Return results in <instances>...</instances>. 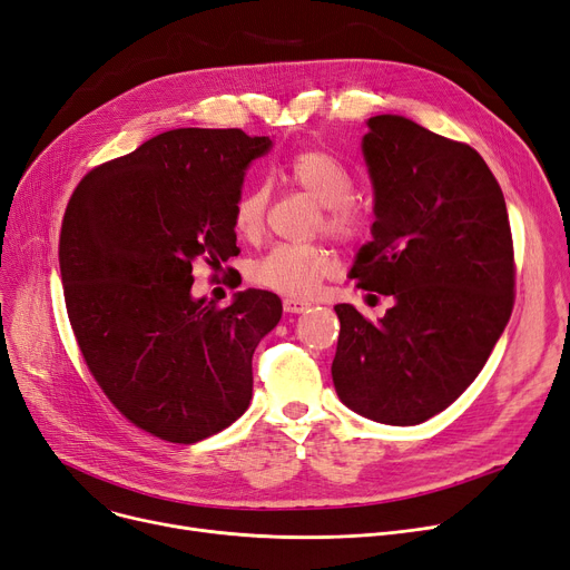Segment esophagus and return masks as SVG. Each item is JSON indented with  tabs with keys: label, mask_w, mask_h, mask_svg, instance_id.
<instances>
[{
	"label": "esophagus",
	"mask_w": 570,
	"mask_h": 570,
	"mask_svg": "<svg viewBox=\"0 0 570 570\" xmlns=\"http://www.w3.org/2000/svg\"><path fill=\"white\" fill-rule=\"evenodd\" d=\"M311 304L308 302H302V299H285L283 302V308L285 313H304Z\"/></svg>",
	"instance_id": "34e87169"
}]
</instances>
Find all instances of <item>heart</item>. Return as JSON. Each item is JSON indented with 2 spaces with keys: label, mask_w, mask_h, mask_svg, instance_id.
<instances>
[{
  "label": "heart",
  "mask_w": 570,
  "mask_h": 570,
  "mask_svg": "<svg viewBox=\"0 0 570 570\" xmlns=\"http://www.w3.org/2000/svg\"><path fill=\"white\" fill-rule=\"evenodd\" d=\"M281 175L321 206L317 229L341 243H360L370 234L372 215L353 198L355 177L325 149H302L292 154ZM268 210V189L257 185L245 189L234 203V229L243 238H257L264 229ZM336 259L323 245H273L262 255L249 278L292 299H308L332 276Z\"/></svg>",
  "instance_id": "heart-1"
}]
</instances>
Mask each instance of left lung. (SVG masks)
<instances>
[{"label": "left lung", "mask_w": 570, "mask_h": 570, "mask_svg": "<svg viewBox=\"0 0 570 570\" xmlns=\"http://www.w3.org/2000/svg\"><path fill=\"white\" fill-rule=\"evenodd\" d=\"M362 154L374 185L372 240L351 278L393 297L372 323L336 304V395L364 419L416 425L476 379L514 306L503 191L470 145L379 114Z\"/></svg>", "instance_id": "obj_1"}]
</instances>
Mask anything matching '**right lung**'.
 Listing matches in <instances>:
<instances>
[{
  "mask_svg": "<svg viewBox=\"0 0 570 570\" xmlns=\"http://www.w3.org/2000/svg\"><path fill=\"white\" fill-rule=\"evenodd\" d=\"M238 128H177L90 170L60 232L65 306L88 372L149 435L194 444L253 400V353L278 325L273 292L194 299V264L238 255L234 203L271 149Z\"/></svg>",
  "mask_w": 570,
  "mask_h": 570,
  "instance_id": "1",
  "label": "right lung"
}]
</instances>
